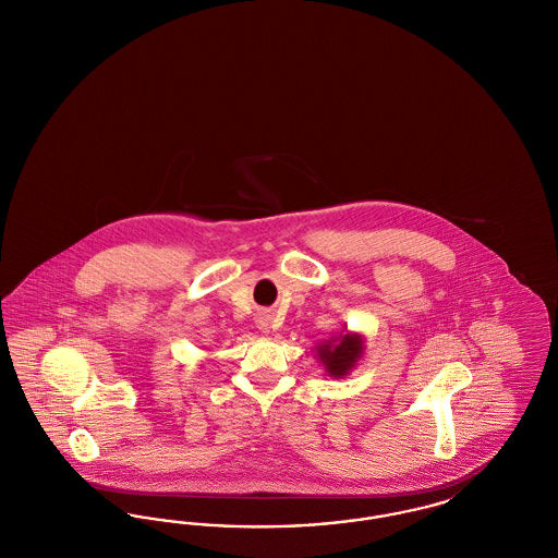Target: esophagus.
<instances>
[{"label":"esophagus","instance_id":"esophagus-1","mask_svg":"<svg viewBox=\"0 0 558 558\" xmlns=\"http://www.w3.org/2000/svg\"><path fill=\"white\" fill-rule=\"evenodd\" d=\"M257 326H259L264 332H267V330H269V318H267V316H259V319H257Z\"/></svg>","mask_w":558,"mask_h":558}]
</instances>
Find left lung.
<instances>
[{"label": "left lung", "instance_id": "obj_1", "mask_svg": "<svg viewBox=\"0 0 558 558\" xmlns=\"http://www.w3.org/2000/svg\"><path fill=\"white\" fill-rule=\"evenodd\" d=\"M318 360L324 366V371L328 372V376L341 378L353 371L355 362L362 357L364 353V339L362 335H351L343 332L339 337H332L326 343H319Z\"/></svg>", "mask_w": 558, "mask_h": 558}]
</instances>
